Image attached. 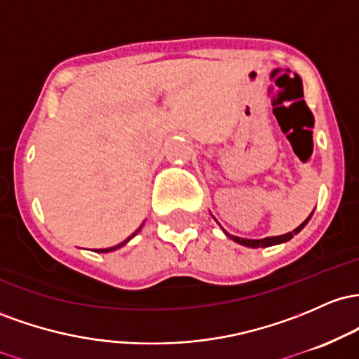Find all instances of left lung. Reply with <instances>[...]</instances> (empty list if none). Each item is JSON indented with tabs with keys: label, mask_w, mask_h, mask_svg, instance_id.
Wrapping results in <instances>:
<instances>
[{
	"label": "left lung",
	"mask_w": 359,
	"mask_h": 359,
	"mask_svg": "<svg viewBox=\"0 0 359 359\" xmlns=\"http://www.w3.org/2000/svg\"><path fill=\"white\" fill-rule=\"evenodd\" d=\"M313 213V212H312ZM312 213H310V215L307 217V219L304 220V222H302L299 227L295 229V231L293 232H288V233H283V236H275V237H264V239H243V237H237V236H231V233H227L225 232V236L227 237H231V239L233 241V243H237V244H243V245H245V248H269V245H275V244H281V243H287V241H290L292 239L293 236H295V233H299L302 229L305 227V225H307V222L310 220V217H312Z\"/></svg>",
	"instance_id": "8db88e82"
}]
</instances>
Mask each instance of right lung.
<instances>
[{"label": "right lung", "mask_w": 359, "mask_h": 359, "mask_svg": "<svg viewBox=\"0 0 359 359\" xmlns=\"http://www.w3.org/2000/svg\"><path fill=\"white\" fill-rule=\"evenodd\" d=\"M142 225H144V224H142ZM142 225H140V227H139V229H137V231H135L134 233H132V236H130V237H128V239H126V241H123V243L116 244V245H114V248H107V249H96V252H110V251H115V249L122 248V245H126V244L128 243V241H130V239H132V237H134V236H135V233H137V232H139V231H140V229H142Z\"/></svg>", "instance_id": "1"}]
</instances>
